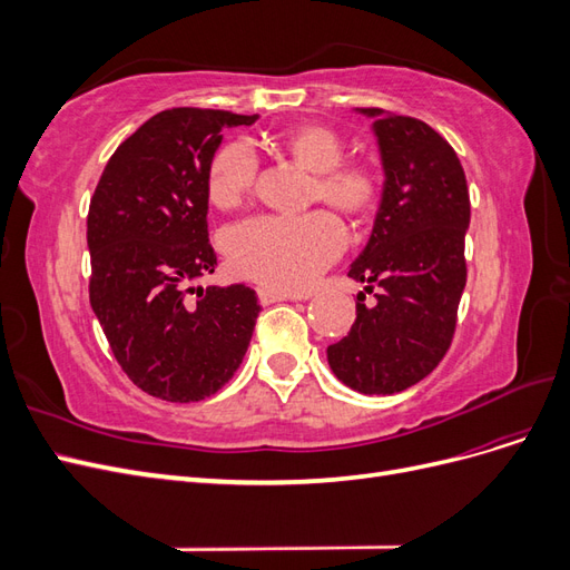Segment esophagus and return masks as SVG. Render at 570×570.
<instances>
[{
    "instance_id": "esophagus-1",
    "label": "esophagus",
    "mask_w": 570,
    "mask_h": 570,
    "mask_svg": "<svg viewBox=\"0 0 570 570\" xmlns=\"http://www.w3.org/2000/svg\"><path fill=\"white\" fill-rule=\"evenodd\" d=\"M256 295H258V302H262L264 306H268L273 302H283V299H295L292 295H285V292L271 289V287H256Z\"/></svg>"
}]
</instances>
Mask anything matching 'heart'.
<instances>
[{
  "instance_id": "obj_1",
  "label": "heart",
  "mask_w": 570,
  "mask_h": 570,
  "mask_svg": "<svg viewBox=\"0 0 570 570\" xmlns=\"http://www.w3.org/2000/svg\"><path fill=\"white\" fill-rule=\"evenodd\" d=\"M268 147L312 170L308 199L325 202L352 218L368 216L381 202L383 180L366 159H342L344 142L325 126L306 124L268 137ZM258 159L245 140L216 149L206 176V193L218 209H233L252 193ZM347 245L342 220L327 209L299 216L264 214L237 223L226 235L233 268L271 289H306Z\"/></svg>"
}]
</instances>
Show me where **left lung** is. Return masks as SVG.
I'll list each match as a JSON object with an SVG mask.
<instances>
[{"instance_id":"left-lung-1","label":"left lung","mask_w":570,"mask_h":570,"mask_svg":"<svg viewBox=\"0 0 570 570\" xmlns=\"http://www.w3.org/2000/svg\"><path fill=\"white\" fill-rule=\"evenodd\" d=\"M361 114L375 118L385 187L350 278L377 287V304L356 302L352 331L327 347V364L356 392L394 394L433 373L452 344L471 199L456 151L438 130L381 109Z\"/></svg>"}]
</instances>
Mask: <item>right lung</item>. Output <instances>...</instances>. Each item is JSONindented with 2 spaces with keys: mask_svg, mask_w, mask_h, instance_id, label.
I'll return each mask as SVG.
<instances>
[{
  "mask_svg": "<svg viewBox=\"0 0 570 570\" xmlns=\"http://www.w3.org/2000/svg\"><path fill=\"white\" fill-rule=\"evenodd\" d=\"M258 116L178 107L151 116L107 161L88 212L90 304L118 366L142 392L199 402L243 364L262 306L214 273L206 176L223 128Z\"/></svg>",
  "mask_w": 570,
  "mask_h": 570,
  "instance_id": "1",
  "label": "right lung"
}]
</instances>
